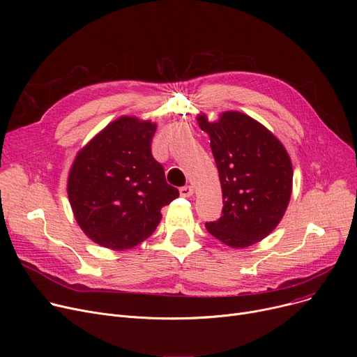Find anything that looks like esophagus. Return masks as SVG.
I'll list each match as a JSON object with an SVG mask.
<instances>
[{
	"instance_id": "1",
	"label": "esophagus",
	"mask_w": 357,
	"mask_h": 357,
	"mask_svg": "<svg viewBox=\"0 0 357 357\" xmlns=\"http://www.w3.org/2000/svg\"><path fill=\"white\" fill-rule=\"evenodd\" d=\"M179 194L182 197H185V198H188V197H191L194 194V188H192V186H190V185H185V186H182V188L179 190Z\"/></svg>"
}]
</instances>
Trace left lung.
Segmentation results:
<instances>
[{
  "instance_id": "8db88e82",
  "label": "left lung",
  "mask_w": 357,
  "mask_h": 357,
  "mask_svg": "<svg viewBox=\"0 0 357 357\" xmlns=\"http://www.w3.org/2000/svg\"><path fill=\"white\" fill-rule=\"evenodd\" d=\"M198 124L211 140L224 204L221 217L205 227L230 248H249L269 236L287 211L289 155L265 126L238 111L222 112L215 123L199 114Z\"/></svg>"
}]
</instances>
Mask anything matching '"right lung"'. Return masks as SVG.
Returning a JSON list of instances; mask_svg holds the SVG:
<instances>
[{
    "instance_id": "obj_1",
    "label": "right lung",
    "mask_w": 357,
    "mask_h": 357,
    "mask_svg": "<svg viewBox=\"0 0 357 357\" xmlns=\"http://www.w3.org/2000/svg\"><path fill=\"white\" fill-rule=\"evenodd\" d=\"M155 131V123L120 117L75 158L69 202L82 231L100 246H137L156 230L162 207L179 197L152 155Z\"/></svg>"
}]
</instances>
